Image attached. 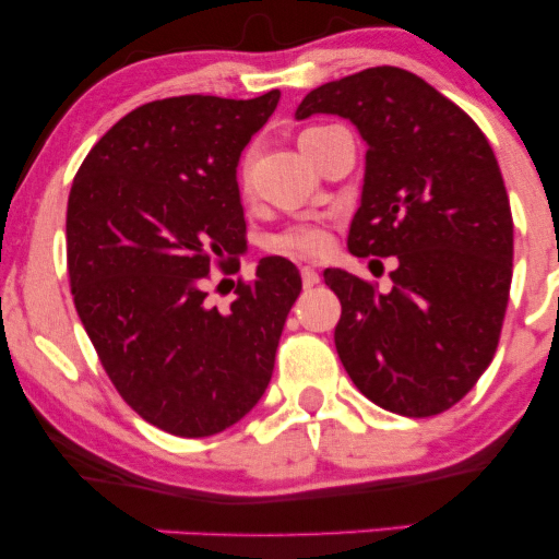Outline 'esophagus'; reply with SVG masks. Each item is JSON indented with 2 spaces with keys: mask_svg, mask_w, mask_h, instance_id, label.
Wrapping results in <instances>:
<instances>
[{
  "mask_svg": "<svg viewBox=\"0 0 559 559\" xmlns=\"http://www.w3.org/2000/svg\"><path fill=\"white\" fill-rule=\"evenodd\" d=\"M301 284H305L307 288L320 284V273L316 271V267H301Z\"/></svg>",
  "mask_w": 559,
  "mask_h": 559,
  "instance_id": "esophagus-1",
  "label": "esophagus"
}]
</instances>
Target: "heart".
Masks as SVG:
<instances>
[{"instance_id": "obj_1", "label": "heart", "mask_w": 559, "mask_h": 559, "mask_svg": "<svg viewBox=\"0 0 559 559\" xmlns=\"http://www.w3.org/2000/svg\"><path fill=\"white\" fill-rule=\"evenodd\" d=\"M320 128H323V126H316V128H307V131H301L299 141L305 136H310L312 131H320ZM249 163H252V155H243L241 163H239L241 186L247 183ZM265 247L271 249L273 254H281V258L316 260V258H323V254L329 252L331 236H329V230L320 226V223H294V226H286L284 230H278V234H273L271 239H267Z\"/></svg>"}]
</instances>
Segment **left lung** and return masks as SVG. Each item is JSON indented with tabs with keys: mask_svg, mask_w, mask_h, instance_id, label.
<instances>
[{
	"mask_svg": "<svg viewBox=\"0 0 559 559\" xmlns=\"http://www.w3.org/2000/svg\"><path fill=\"white\" fill-rule=\"evenodd\" d=\"M349 118L368 141L357 258H396L391 292L338 267L333 342L355 386L389 413L431 418L489 368L512 281L510 199L484 131L402 68H368L312 88L297 118Z\"/></svg>",
	"mask_w": 559,
	"mask_h": 559,
	"instance_id": "1",
	"label": "left lung"
}]
</instances>
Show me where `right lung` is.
I'll list each match as a JSON object with an SVG mask.
<instances>
[{"label":"right lung","instance_id":"right-lung-1","mask_svg":"<svg viewBox=\"0 0 559 559\" xmlns=\"http://www.w3.org/2000/svg\"><path fill=\"white\" fill-rule=\"evenodd\" d=\"M281 92L146 102L88 152L68 197V278L102 368L152 426L202 439L239 423L273 376L301 275L262 258L228 310L210 271L239 273L247 223L236 165Z\"/></svg>","mask_w":559,"mask_h":559}]
</instances>
